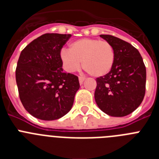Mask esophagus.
Listing matches in <instances>:
<instances>
[{"label":"esophagus","mask_w":159,"mask_h":159,"mask_svg":"<svg viewBox=\"0 0 159 159\" xmlns=\"http://www.w3.org/2000/svg\"><path fill=\"white\" fill-rule=\"evenodd\" d=\"M84 80H85V79H84V77H82V76H80V77H79V81H80V84H82L83 83H84Z\"/></svg>","instance_id":"esophagus-1"}]
</instances>
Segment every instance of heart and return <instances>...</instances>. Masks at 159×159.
Wrapping results in <instances>:
<instances>
[{
    "label": "heart",
    "instance_id": "b5f03b06",
    "mask_svg": "<svg viewBox=\"0 0 159 159\" xmlns=\"http://www.w3.org/2000/svg\"><path fill=\"white\" fill-rule=\"evenodd\" d=\"M60 59L64 69L75 72L80 67L89 75L100 77L110 72L113 67L116 53L110 42L95 38H82L71 42L69 51L62 49Z\"/></svg>",
    "mask_w": 159,
    "mask_h": 159
}]
</instances>
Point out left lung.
Returning <instances> with one entry per match:
<instances>
[{
    "instance_id": "1",
    "label": "left lung",
    "mask_w": 159,
    "mask_h": 159,
    "mask_svg": "<svg viewBox=\"0 0 159 159\" xmlns=\"http://www.w3.org/2000/svg\"><path fill=\"white\" fill-rule=\"evenodd\" d=\"M100 37L111 43L116 59L110 72L95 80V102L108 116H126L139 107L145 95V64L139 52L130 43L111 35Z\"/></svg>"
}]
</instances>
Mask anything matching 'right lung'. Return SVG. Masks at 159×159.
<instances>
[{"mask_svg":"<svg viewBox=\"0 0 159 159\" xmlns=\"http://www.w3.org/2000/svg\"><path fill=\"white\" fill-rule=\"evenodd\" d=\"M71 34L46 33L20 55L16 81L25 110L42 120H55L72 107L80 88L76 75L63 71L60 53Z\"/></svg>","mask_w":159,"mask_h":159,"instance_id":"right-lung-1","label":"right lung"}]
</instances>
